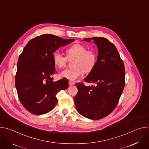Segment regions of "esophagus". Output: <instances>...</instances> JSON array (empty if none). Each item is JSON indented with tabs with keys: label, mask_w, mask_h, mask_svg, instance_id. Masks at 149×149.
Instances as JSON below:
<instances>
[{
	"label": "esophagus",
	"mask_w": 149,
	"mask_h": 149,
	"mask_svg": "<svg viewBox=\"0 0 149 149\" xmlns=\"http://www.w3.org/2000/svg\"><path fill=\"white\" fill-rule=\"evenodd\" d=\"M74 84H75V82H74L71 81H69V85H70V86H73V85H74Z\"/></svg>",
	"instance_id": "esophagus-1"
}]
</instances>
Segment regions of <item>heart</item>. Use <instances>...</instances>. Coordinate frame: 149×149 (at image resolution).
<instances>
[{
    "mask_svg": "<svg viewBox=\"0 0 149 149\" xmlns=\"http://www.w3.org/2000/svg\"><path fill=\"white\" fill-rule=\"evenodd\" d=\"M67 56L59 52H55L52 55V59L55 65L59 68L67 66L69 61L73 60L72 69L62 71L60 76L71 81L80 77L84 72L89 73L94 68L97 61V55L95 51L87 49L80 44H75L66 50Z\"/></svg>",
    "mask_w": 149,
    "mask_h": 149,
    "instance_id": "obj_1",
    "label": "heart"
}]
</instances>
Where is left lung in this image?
Here are the masks:
<instances>
[{
    "label": "left lung",
    "instance_id": "8db88e82",
    "mask_svg": "<svg viewBox=\"0 0 149 149\" xmlns=\"http://www.w3.org/2000/svg\"><path fill=\"white\" fill-rule=\"evenodd\" d=\"M93 39L97 45L98 55L94 68L84 79L96 84L86 87L75 84L78 93L74 102L78 112L91 120H100L109 115L116 107L125 86V68L119 53L111 42L102 37Z\"/></svg>",
    "mask_w": 149,
    "mask_h": 149
}]
</instances>
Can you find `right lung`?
<instances>
[{"mask_svg":"<svg viewBox=\"0 0 149 149\" xmlns=\"http://www.w3.org/2000/svg\"><path fill=\"white\" fill-rule=\"evenodd\" d=\"M74 40L42 35L29 40L19 55L15 86L20 102L31 113L40 115L51 111L58 102L56 94L68 87L67 78L53 81L56 71L52 55Z\"/></svg>","mask_w":149,"mask_h":149,"instance_id":"add662e5","label":"right lung"}]
</instances>
